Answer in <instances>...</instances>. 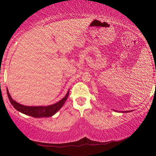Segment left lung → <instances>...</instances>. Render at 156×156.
<instances>
[{
    "instance_id": "8db88e82",
    "label": "left lung",
    "mask_w": 156,
    "mask_h": 156,
    "mask_svg": "<svg viewBox=\"0 0 156 156\" xmlns=\"http://www.w3.org/2000/svg\"><path fill=\"white\" fill-rule=\"evenodd\" d=\"M122 113H128V112H130V111H126V112H122Z\"/></svg>"
}]
</instances>
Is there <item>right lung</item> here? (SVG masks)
<instances>
[{
	"mask_svg": "<svg viewBox=\"0 0 156 156\" xmlns=\"http://www.w3.org/2000/svg\"><path fill=\"white\" fill-rule=\"evenodd\" d=\"M7 93L11 104L13 105V107H14L18 111V112L24 113L25 115L32 116V117L34 118H44L51 117L53 115H54L58 111H59L60 109V108L62 107V105L65 104V101L67 99L69 94V90L68 91L67 94H66V96L63 98L62 100H60L59 102H56V103L51 105H49V106L39 107H29L20 105L12 99V98L10 96L7 89Z\"/></svg>",
	"mask_w": 156,
	"mask_h": 156,
	"instance_id": "right-lung-1",
	"label": "right lung"
}]
</instances>
